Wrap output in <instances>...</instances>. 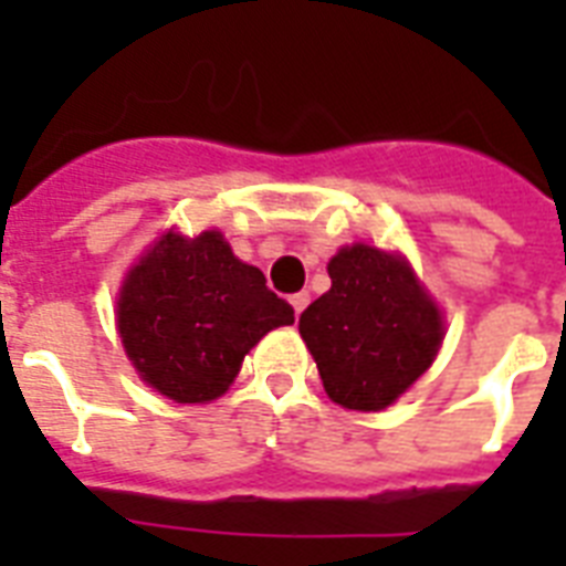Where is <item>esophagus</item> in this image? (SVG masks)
<instances>
[{"label": "esophagus", "mask_w": 566, "mask_h": 566, "mask_svg": "<svg viewBox=\"0 0 566 566\" xmlns=\"http://www.w3.org/2000/svg\"><path fill=\"white\" fill-rule=\"evenodd\" d=\"M308 302H311V296L305 291H300V293H293L291 296V305H293V311H296V317H300L302 311L308 308Z\"/></svg>", "instance_id": "obj_1"}]
</instances>
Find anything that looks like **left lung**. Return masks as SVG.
<instances>
[{
    "label": "left lung",
    "mask_w": 566,
    "mask_h": 566,
    "mask_svg": "<svg viewBox=\"0 0 566 566\" xmlns=\"http://www.w3.org/2000/svg\"><path fill=\"white\" fill-rule=\"evenodd\" d=\"M332 291L300 317L326 394L353 411H381L429 370L443 340L434 302L402 258L376 247L328 261Z\"/></svg>",
    "instance_id": "left-lung-1"
}]
</instances>
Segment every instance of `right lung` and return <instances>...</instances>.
<instances>
[{
	"instance_id": "1",
	"label": "right lung",
	"mask_w": 566,
	"mask_h": 566,
	"mask_svg": "<svg viewBox=\"0 0 566 566\" xmlns=\"http://www.w3.org/2000/svg\"><path fill=\"white\" fill-rule=\"evenodd\" d=\"M291 323V305L258 266L234 258L220 231L193 240L164 234L128 273L117 302L126 355L146 385L176 402L226 394L243 355Z\"/></svg>"
}]
</instances>
